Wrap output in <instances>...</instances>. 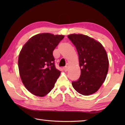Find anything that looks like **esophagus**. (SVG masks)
<instances>
[{"instance_id": "obj_1", "label": "esophagus", "mask_w": 125, "mask_h": 125, "mask_svg": "<svg viewBox=\"0 0 125 125\" xmlns=\"http://www.w3.org/2000/svg\"><path fill=\"white\" fill-rule=\"evenodd\" d=\"M69 64H67V65H65V66L64 68H63V69H64V71H65V72L68 71V68H69Z\"/></svg>"}]
</instances>
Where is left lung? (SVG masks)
<instances>
[{"label": "left lung", "mask_w": 125, "mask_h": 125, "mask_svg": "<svg viewBox=\"0 0 125 125\" xmlns=\"http://www.w3.org/2000/svg\"><path fill=\"white\" fill-rule=\"evenodd\" d=\"M77 48L81 74L72 85L78 93L89 95L98 90L104 82L109 69V60L103 45L82 34L68 36Z\"/></svg>", "instance_id": "left-lung-1"}]
</instances>
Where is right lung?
Segmentation results:
<instances>
[{"instance_id":"right-lung-1","label":"right lung","mask_w":125,"mask_h":125,"mask_svg":"<svg viewBox=\"0 0 125 125\" xmlns=\"http://www.w3.org/2000/svg\"><path fill=\"white\" fill-rule=\"evenodd\" d=\"M64 36L40 33L29 40L21 50L18 67L22 83L35 95L49 93L61 74L56 69L53 51Z\"/></svg>"}]
</instances>
